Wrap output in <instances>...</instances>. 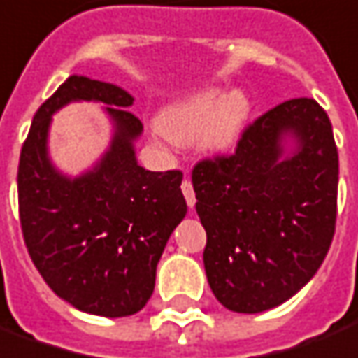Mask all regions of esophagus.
Segmentation results:
<instances>
[{"mask_svg":"<svg viewBox=\"0 0 358 358\" xmlns=\"http://www.w3.org/2000/svg\"><path fill=\"white\" fill-rule=\"evenodd\" d=\"M181 191H183L187 204H189L191 208L194 206V204H196V199H194V189H192L191 179H183V183H181Z\"/></svg>","mask_w":358,"mask_h":358,"instance_id":"obj_1","label":"esophagus"}]
</instances>
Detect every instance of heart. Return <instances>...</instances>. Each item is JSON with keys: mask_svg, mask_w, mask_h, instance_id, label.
Listing matches in <instances>:
<instances>
[{"mask_svg": "<svg viewBox=\"0 0 358 358\" xmlns=\"http://www.w3.org/2000/svg\"><path fill=\"white\" fill-rule=\"evenodd\" d=\"M248 117V102L241 92L220 96L214 90L196 94L167 108L159 117V133L175 144L202 141L208 150H225L239 138Z\"/></svg>", "mask_w": 358, "mask_h": 358, "instance_id": "1", "label": "heart"}]
</instances>
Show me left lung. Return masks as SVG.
<instances>
[{
    "label": "left lung",
    "mask_w": 358,
    "mask_h": 358,
    "mask_svg": "<svg viewBox=\"0 0 358 358\" xmlns=\"http://www.w3.org/2000/svg\"><path fill=\"white\" fill-rule=\"evenodd\" d=\"M297 152L281 159L282 134ZM339 158L326 111L293 98L245 127L233 154L192 167L215 299L256 314L285 303L320 268L336 233Z\"/></svg>",
    "instance_id": "1"
}]
</instances>
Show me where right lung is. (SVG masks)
I'll use <instances>...</instances> for the list:
<instances>
[{"label": "right lung", "instance_id": "obj_1", "mask_svg": "<svg viewBox=\"0 0 358 358\" xmlns=\"http://www.w3.org/2000/svg\"><path fill=\"white\" fill-rule=\"evenodd\" d=\"M73 99L106 103L116 136L94 172L67 180L49 164L45 138L52 111ZM129 106L123 88L71 75L36 111L17 173L22 237L40 275L69 305L106 318L146 305L159 256L187 214L183 173L136 164L143 123Z\"/></svg>", "mask_w": 358, "mask_h": 358}]
</instances>
